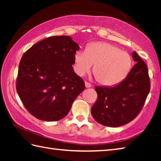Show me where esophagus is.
Returning a JSON list of instances; mask_svg holds the SVG:
<instances>
[{
  "instance_id": "1",
  "label": "esophagus",
  "mask_w": 161,
  "mask_h": 161,
  "mask_svg": "<svg viewBox=\"0 0 161 161\" xmlns=\"http://www.w3.org/2000/svg\"><path fill=\"white\" fill-rule=\"evenodd\" d=\"M85 87L86 88H90L92 87L91 84H90L89 83H87V82H85Z\"/></svg>"
}]
</instances>
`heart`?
Here are the masks:
<instances>
[{
  "label": "heart",
  "mask_w": 161,
  "mask_h": 161,
  "mask_svg": "<svg viewBox=\"0 0 161 161\" xmlns=\"http://www.w3.org/2000/svg\"><path fill=\"white\" fill-rule=\"evenodd\" d=\"M94 64L97 80L106 86L123 81L132 67V58L126 52L107 42H92L86 51H77L74 55V70L78 76L88 73Z\"/></svg>",
  "instance_id": "1"
}]
</instances>
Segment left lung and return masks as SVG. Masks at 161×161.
<instances>
[{
    "instance_id": "1",
    "label": "left lung",
    "mask_w": 161,
    "mask_h": 161,
    "mask_svg": "<svg viewBox=\"0 0 161 161\" xmlns=\"http://www.w3.org/2000/svg\"><path fill=\"white\" fill-rule=\"evenodd\" d=\"M136 62L123 81L113 87H95L98 97L91 113L98 123L118 127L135 119L144 106L150 90L148 68L136 51Z\"/></svg>"
}]
</instances>
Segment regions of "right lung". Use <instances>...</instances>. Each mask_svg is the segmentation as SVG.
<instances>
[{"instance_id": "obj_1", "label": "right lung", "mask_w": 161, "mask_h": 161, "mask_svg": "<svg viewBox=\"0 0 161 161\" xmlns=\"http://www.w3.org/2000/svg\"><path fill=\"white\" fill-rule=\"evenodd\" d=\"M79 48L69 36H53L37 42L23 55L16 91L36 118L47 122L62 119L84 90V81L72 67Z\"/></svg>"}]
</instances>
